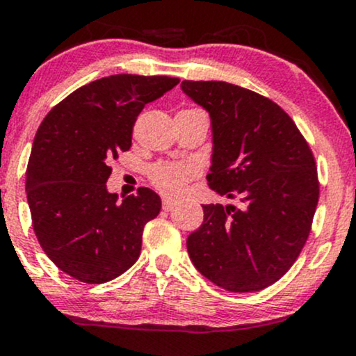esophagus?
Returning a JSON list of instances; mask_svg holds the SVG:
<instances>
[{
    "label": "esophagus",
    "mask_w": 356,
    "mask_h": 356,
    "mask_svg": "<svg viewBox=\"0 0 356 356\" xmlns=\"http://www.w3.org/2000/svg\"><path fill=\"white\" fill-rule=\"evenodd\" d=\"M174 206H175V202L172 201V199H169V197L162 199V209L164 211H172Z\"/></svg>",
    "instance_id": "esophagus-1"
}]
</instances>
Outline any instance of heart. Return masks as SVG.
I'll return each mask as SVG.
<instances>
[{"instance_id":"b5f03b06","label":"heart","mask_w":356,"mask_h":356,"mask_svg":"<svg viewBox=\"0 0 356 356\" xmlns=\"http://www.w3.org/2000/svg\"><path fill=\"white\" fill-rule=\"evenodd\" d=\"M195 174L189 164H161L152 170V181L165 194H181L186 184Z\"/></svg>"}]
</instances>
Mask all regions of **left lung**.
Segmentation results:
<instances>
[{
  "mask_svg": "<svg viewBox=\"0 0 356 356\" xmlns=\"http://www.w3.org/2000/svg\"><path fill=\"white\" fill-rule=\"evenodd\" d=\"M181 88L211 117L209 187L238 201L202 206L187 252L219 288L259 291L293 266L308 239L320 195L314 157L266 97L226 81L184 80Z\"/></svg>",
  "mask_w": 356,
  "mask_h": 356,
  "instance_id": "1",
  "label": "left lung"
}]
</instances>
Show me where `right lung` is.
Instances as JSON below:
<instances>
[{
  "label": "right lung",
  "instance_id": "obj_1",
  "mask_svg": "<svg viewBox=\"0 0 356 356\" xmlns=\"http://www.w3.org/2000/svg\"><path fill=\"white\" fill-rule=\"evenodd\" d=\"M172 76L110 75L53 107L33 140L26 197L33 229L53 263L81 283L120 276L140 256L142 232L161 197L140 187L118 202L110 161L132 145L138 113L172 90Z\"/></svg>",
  "mask_w": 356,
  "mask_h": 356
}]
</instances>
